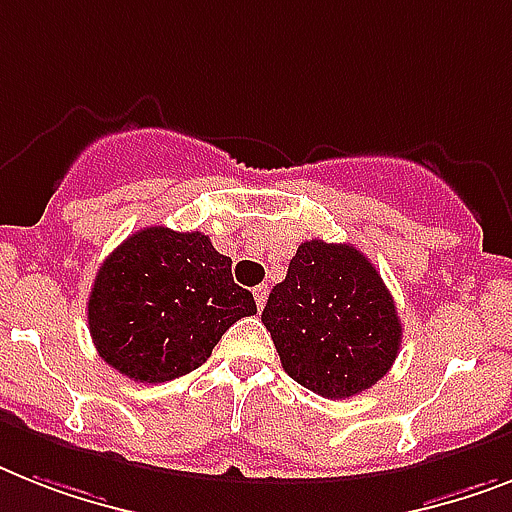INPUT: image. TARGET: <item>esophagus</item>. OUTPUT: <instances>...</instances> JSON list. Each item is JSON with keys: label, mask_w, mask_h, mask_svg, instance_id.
<instances>
[{"label": "esophagus", "mask_w": 512, "mask_h": 512, "mask_svg": "<svg viewBox=\"0 0 512 512\" xmlns=\"http://www.w3.org/2000/svg\"><path fill=\"white\" fill-rule=\"evenodd\" d=\"M266 295H269V287H266V285L253 287V298H256V306H259V308H264V303H266Z\"/></svg>", "instance_id": "esophagus-1"}]
</instances>
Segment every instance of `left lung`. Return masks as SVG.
Wrapping results in <instances>:
<instances>
[{"instance_id": "obj_1", "label": "left lung", "mask_w": 512, "mask_h": 512, "mask_svg": "<svg viewBox=\"0 0 512 512\" xmlns=\"http://www.w3.org/2000/svg\"><path fill=\"white\" fill-rule=\"evenodd\" d=\"M282 369L322 398H353L390 371L403 327L390 290L356 246L306 240L261 311Z\"/></svg>"}]
</instances>
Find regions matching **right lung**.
Returning a JSON list of instances; mask_svg holds the SVG:
<instances>
[{
    "label": "right lung",
    "instance_id": "right-lung-1",
    "mask_svg": "<svg viewBox=\"0 0 512 512\" xmlns=\"http://www.w3.org/2000/svg\"><path fill=\"white\" fill-rule=\"evenodd\" d=\"M256 301L232 280V259L204 232L143 227L96 272L88 329L99 356L133 382L198 369Z\"/></svg>",
    "mask_w": 512,
    "mask_h": 512
}]
</instances>
